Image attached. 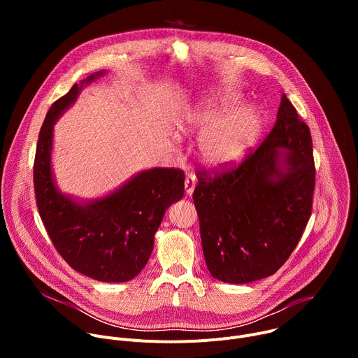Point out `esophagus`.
<instances>
[{
	"mask_svg": "<svg viewBox=\"0 0 358 358\" xmlns=\"http://www.w3.org/2000/svg\"><path fill=\"white\" fill-rule=\"evenodd\" d=\"M184 185H185V192H187V195H192L194 188H195V185H196V178H195V176H194V174H188V176L185 177V180H184Z\"/></svg>",
	"mask_w": 358,
	"mask_h": 358,
	"instance_id": "obj_1",
	"label": "esophagus"
}]
</instances>
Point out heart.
<instances>
[{
	"instance_id": "1",
	"label": "heart",
	"mask_w": 358,
	"mask_h": 358,
	"mask_svg": "<svg viewBox=\"0 0 358 358\" xmlns=\"http://www.w3.org/2000/svg\"><path fill=\"white\" fill-rule=\"evenodd\" d=\"M241 96L218 90L185 115L184 124L201 133L199 155L211 167H227L242 160L257 141L261 117L253 109H240Z\"/></svg>"
}]
</instances>
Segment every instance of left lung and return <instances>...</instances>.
<instances>
[{
	"label": "left lung",
	"instance_id": "obj_1",
	"mask_svg": "<svg viewBox=\"0 0 358 358\" xmlns=\"http://www.w3.org/2000/svg\"><path fill=\"white\" fill-rule=\"evenodd\" d=\"M196 173L192 198L210 273L242 285L278 272L309 222L316 182L309 126L286 94L257 150L238 166Z\"/></svg>",
	"mask_w": 358,
	"mask_h": 358
}]
</instances>
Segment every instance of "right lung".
I'll return each instance as SVG.
<instances>
[{
  "mask_svg": "<svg viewBox=\"0 0 358 358\" xmlns=\"http://www.w3.org/2000/svg\"><path fill=\"white\" fill-rule=\"evenodd\" d=\"M105 72L82 80L92 82ZM82 86L50 106L39 131L34 188L36 207L55 249L76 272L100 282H127L145 266L166 210L184 195V171H141L115 192L80 203L61 194L50 169L57 119L73 103Z\"/></svg>",
  "mask_w": 358,
  "mask_h": 358,
  "instance_id": "1",
  "label": "right lung"
}]
</instances>
